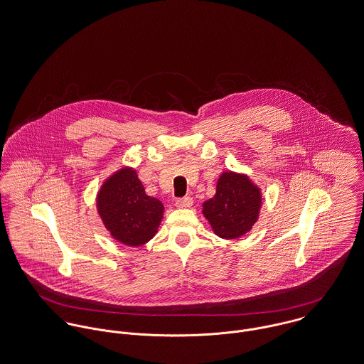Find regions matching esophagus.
I'll use <instances>...</instances> for the list:
<instances>
[{"label":"esophagus","instance_id":"esophagus-1","mask_svg":"<svg viewBox=\"0 0 364 364\" xmlns=\"http://www.w3.org/2000/svg\"><path fill=\"white\" fill-rule=\"evenodd\" d=\"M194 203L193 198L191 196H184V198H180L176 200V206L178 209H187V208H191Z\"/></svg>","mask_w":364,"mask_h":364}]
</instances>
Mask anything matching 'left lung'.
Returning a JSON list of instances; mask_svg holds the SVG:
<instances>
[{
  "label": "left lung",
  "instance_id": "left-lung-1",
  "mask_svg": "<svg viewBox=\"0 0 364 364\" xmlns=\"http://www.w3.org/2000/svg\"><path fill=\"white\" fill-rule=\"evenodd\" d=\"M262 200L260 188L250 176L228 170L220 174L215 196L202 203V215L218 237L235 240L257 222Z\"/></svg>",
  "mask_w": 364,
  "mask_h": 364
}]
</instances>
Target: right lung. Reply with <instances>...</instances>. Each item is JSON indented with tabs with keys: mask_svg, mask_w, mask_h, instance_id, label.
Returning <instances> with one entry per match:
<instances>
[{
	"mask_svg": "<svg viewBox=\"0 0 364 364\" xmlns=\"http://www.w3.org/2000/svg\"><path fill=\"white\" fill-rule=\"evenodd\" d=\"M97 210L113 238L127 247H141L155 237L164 219V203L146 196L133 168L109 176L97 194Z\"/></svg>",
	"mask_w": 364,
	"mask_h": 364,
	"instance_id": "1",
	"label": "right lung"
}]
</instances>
